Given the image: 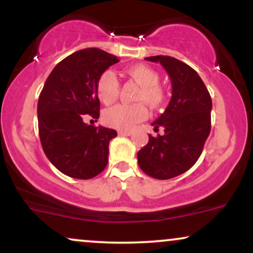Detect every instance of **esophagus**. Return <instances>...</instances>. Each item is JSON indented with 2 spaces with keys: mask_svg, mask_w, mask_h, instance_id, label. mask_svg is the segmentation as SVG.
Masks as SVG:
<instances>
[{
  "mask_svg": "<svg viewBox=\"0 0 253 253\" xmlns=\"http://www.w3.org/2000/svg\"><path fill=\"white\" fill-rule=\"evenodd\" d=\"M118 133L120 135H130L133 132H132V130H127V129H119Z\"/></svg>",
  "mask_w": 253,
  "mask_h": 253,
  "instance_id": "34e87169",
  "label": "esophagus"
}]
</instances>
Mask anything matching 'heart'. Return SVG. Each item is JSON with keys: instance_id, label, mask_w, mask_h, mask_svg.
Wrapping results in <instances>:
<instances>
[{"instance_id": "1", "label": "heart", "mask_w": 253, "mask_h": 253, "mask_svg": "<svg viewBox=\"0 0 253 253\" xmlns=\"http://www.w3.org/2000/svg\"><path fill=\"white\" fill-rule=\"evenodd\" d=\"M125 72L130 80L139 84V90L134 98L138 103L117 104L103 113L104 125L119 129H130L147 118L149 113L143 102L151 108H158L167 98L165 89L159 84L161 76L153 68L145 64H135L127 68ZM119 91L120 85L115 75L109 70L102 72L96 82L98 98L109 106L118 100Z\"/></svg>"}]
</instances>
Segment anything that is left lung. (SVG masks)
<instances>
[{
  "instance_id": "left-lung-1",
  "label": "left lung",
  "mask_w": 253,
  "mask_h": 253,
  "mask_svg": "<svg viewBox=\"0 0 253 253\" xmlns=\"http://www.w3.org/2000/svg\"><path fill=\"white\" fill-rule=\"evenodd\" d=\"M161 63L170 76L172 96L169 106L152 126L164 127V134L149 135L138 152V163L146 175L169 179L196 163L211 133V98L203 81L188 64L169 56L145 58Z\"/></svg>"
}]
</instances>
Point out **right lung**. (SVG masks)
Here are the masks:
<instances>
[{
    "instance_id": "add662e5",
    "label": "right lung",
    "mask_w": 253,
    "mask_h": 253,
    "mask_svg": "<svg viewBox=\"0 0 253 253\" xmlns=\"http://www.w3.org/2000/svg\"><path fill=\"white\" fill-rule=\"evenodd\" d=\"M118 62V57L100 48H84L58 63L43 84L38 101L40 143L64 175L90 179L107 167L109 141L117 130L84 120L100 117L97 78Z\"/></svg>"
}]
</instances>
